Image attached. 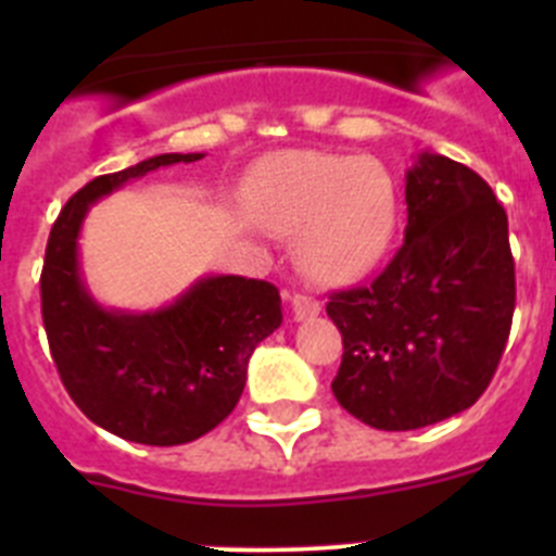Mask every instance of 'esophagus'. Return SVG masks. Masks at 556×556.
<instances>
[{
    "mask_svg": "<svg viewBox=\"0 0 556 556\" xmlns=\"http://www.w3.org/2000/svg\"><path fill=\"white\" fill-rule=\"evenodd\" d=\"M292 303V317L294 320H314L317 314L323 312L320 301H314V298H306V294H292L289 298Z\"/></svg>",
    "mask_w": 556,
    "mask_h": 556,
    "instance_id": "obj_1",
    "label": "esophagus"
}]
</instances>
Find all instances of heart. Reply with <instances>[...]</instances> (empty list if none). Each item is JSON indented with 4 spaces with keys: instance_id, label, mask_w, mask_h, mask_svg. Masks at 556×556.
Here are the masks:
<instances>
[{
    "instance_id": "heart-1",
    "label": "heart",
    "mask_w": 556,
    "mask_h": 556,
    "mask_svg": "<svg viewBox=\"0 0 556 556\" xmlns=\"http://www.w3.org/2000/svg\"><path fill=\"white\" fill-rule=\"evenodd\" d=\"M244 203L267 230L298 233V264L320 283L367 273L397 223V186L387 166L339 152H278L250 175Z\"/></svg>"
}]
</instances>
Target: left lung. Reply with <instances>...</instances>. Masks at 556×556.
Masks as SVG:
<instances>
[{
    "instance_id": "1",
    "label": "left lung",
    "mask_w": 556,
    "mask_h": 556,
    "mask_svg": "<svg viewBox=\"0 0 556 556\" xmlns=\"http://www.w3.org/2000/svg\"><path fill=\"white\" fill-rule=\"evenodd\" d=\"M404 244L370 283L333 292L339 406L381 431L440 424L479 401L507 345L515 262L507 211L465 164L424 152L406 172Z\"/></svg>"
}]
</instances>
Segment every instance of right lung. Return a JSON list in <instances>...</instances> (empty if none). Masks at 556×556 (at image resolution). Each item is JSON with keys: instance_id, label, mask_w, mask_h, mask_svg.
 I'll return each instance as SVG.
<instances>
[{"instance_id": "add662e5", "label": "right lung", "mask_w": 556, "mask_h": 556, "mask_svg": "<svg viewBox=\"0 0 556 556\" xmlns=\"http://www.w3.org/2000/svg\"><path fill=\"white\" fill-rule=\"evenodd\" d=\"M203 152H164L100 175L63 205L47 242L41 314L61 381L83 415L141 445H184L233 412L255 345L281 326V294L242 275H205L155 312L105 308L80 273L83 219L100 198L159 166Z\"/></svg>"}]
</instances>
